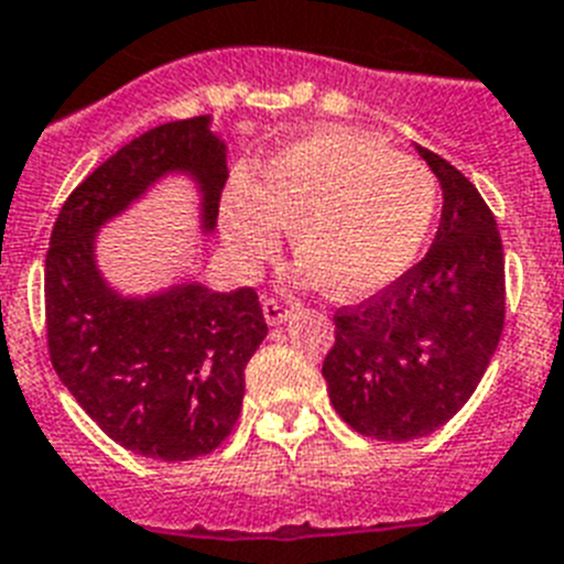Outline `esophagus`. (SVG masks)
Returning <instances> with one entry per match:
<instances>
[{"label": "esophagus", "mask_w": 564, "mask_h": 564, "mask_svg": "<svg viewBox=\"0 0 564 564\" xmlns=\"http://www.w3.org/2000/svg\"><path fill=\"white\" fill-rule=\"evenodd\" d=\"M262 311H264V319H268V325H273V328L285 323L288 316H291V308H288L282 300H264Z\"/></svg>", "instance_id": "esophagus-1"}]
</instances>
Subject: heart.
<instances>
[{
  "instance_id": "b5f03b06",
  "label": "heart",
  "mask_w": 564,
  "mask_h": 564,
  "mask_svg": "<svg viewBox=\"0 0 564 564\" xmlns=\"http://www.w3.org/2000/svg\"><path fill=\"white\" fill-rule=\"evenodd\" d=\"M438 181L355 129H316L276 149L256 178H232L218 221L241 264H259L291 230L293 262L325 293L355 300L406 276L438 218Z\"/></svg>"
}]
</instances>
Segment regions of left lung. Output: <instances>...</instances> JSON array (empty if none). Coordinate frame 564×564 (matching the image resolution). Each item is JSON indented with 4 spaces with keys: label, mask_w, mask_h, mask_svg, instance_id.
I'll list each match as a JSON object with an SVG mask.
<instances>
[{
    "label": "left lung",
    "mask_w": 564,
    "mask_h": 564,
    "mask_svg": "<svg viewBox=\"0 0 564 564\" xmlns=\"http://www.w3.org/2000/svg\"><path fill=\"white\" fill-rule=\"evenodd\" d=\"M444 207L430 253L357 308L334 316L323 362L337 415L366 438L441 430L481 383L505 328V248L490 207L449 161L415 147Z\"/></svg>",
    "instance_id": "left-lung-1"
}]
</instances>
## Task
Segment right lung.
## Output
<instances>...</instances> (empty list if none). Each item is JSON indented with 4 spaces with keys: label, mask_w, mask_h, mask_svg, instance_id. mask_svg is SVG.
<instances>
[{
    "label": "right lung",
    "mask_w": 564,
    "mask_h": 564,
    "mask_svg": "<svg viewBox=\"0 0 564 564\" xmlns=\"http://www.w3.org/2000/svg\"><path fill=\"white\" fill-rule=\"evenodd\" d=\"M170 175L198 195V230H216L227 143L213 118L155 126L68 195L45 256V325L54 371L120 446L158 460L213 453L239 421L245 366L268 337L253 288L209 291L184 276L123 293L97 264V236Z\"/></svg>",
    "instance_id": "1"
}]
</instances>
